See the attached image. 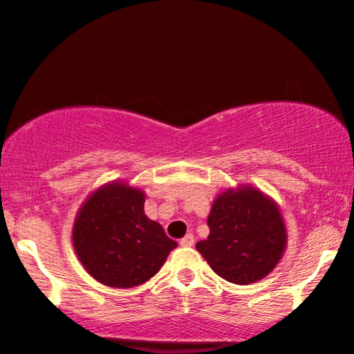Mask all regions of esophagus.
<instances>
[{"instance_id":"1","label":"esophagus","mask_w":354,"mask_h":354,"mask_svg":"<svg viewBox=\"0 0 354 354\" xmlns=\"http://www.w3.org/2000/svg\"><path fill=\"white\" fill-rule=\"evenodd\" d=\"M180 245H181V247H191V245H194V236H193V234H186V236L183 237V239L180 241Z\"/></svg>"}]
</instances>
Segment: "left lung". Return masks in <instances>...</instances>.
I'll return each instance as SVG.
<instances>
[{
	"mask_svg": "<svg viewBox=\"0 0 354 354\" xmlns=\"http://www.w3.org/2000/svg\"><path fill=\"white\" fill-rule=\"evenodd\" d=\"M209 236L196 244L211 269L227 282L249 285L279 263L287 231L279 207L254 188L229 189L212 204Z\"/></svg>",
	"mask_w": 354,
	"mask_h": 354,
	"instance_id": "1",
	"label": "left lung"
}]
</instances>
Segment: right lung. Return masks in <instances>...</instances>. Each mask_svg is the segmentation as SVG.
Instances as JSON below:
<instances>
[{"label": "right lung", "mask_w": 354, "mask_h": 354, "mask_svg": "<svg viewBox=\"0 0 354 354\" xmlns=\"http://www.w3.org/2000/svg\"><path fill=\"white\" fill-rule=\"evenodd\" d=\"M145 194L123 183L95 191L75 218L72 242L100 283L130 288L151 279L178 244L143 211Z\"/></svg>", "instance_id": "add662e5"}]
</instances>
